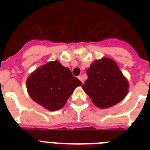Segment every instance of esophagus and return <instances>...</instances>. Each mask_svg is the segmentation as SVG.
Returning a JSON list of instances; mask_svg holds the SVG:
<instances>
[{
	"label": "esophagus",
	"mask_w": 150,
	"mask_h": 150,
	"mask_svg": "<svg viewBox=\"0 0 150 150\" xmlns=\"http://www.w3.org/2000/svg\"><path fill=\"white\" fill-rule=\"evenodd\" d=\"M78 79H79L80 81H81V82H82V84H83V83H84V80H83V79H82V76H78Z\"/></svg>",
	"instance_id": "34e87169"
}]
</instances>
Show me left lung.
Wrapping results in <instances>:
<instances>
[{"label": "left lung", "mask_w": 150, "mask_h": 150, "mask_svg": "<svg viewBox=\"0 0 150 150\" xmlns=\"http://www.w3.org/2000/svg\"><path fill=\"white\" fill-rule=\"evenodd\" d=\"M86 74L88 79L82 85V89L100 109L116 105L128 93V80L112 59L96 60L87 69Z\"/></svg>", "instance_id": "left-lung-1"}]
</instances>
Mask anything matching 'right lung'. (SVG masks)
<instances>
[{"mask_svg": "<svg viewBox=\"0 0 150 150\" xmlns=\"http://www.w3.org/2000/svg\"><path fill=\"white\" fill-rule=\"evenodd\" d=\"M81 85L70 69L58 61L40 66L26 81L27 91L33 100L51 111L62 108L75 88Z\"/></svg>", "mask_w": 150, "mask_h": 150, "instance_id": "obj_1", "label": "right lung"}]
</instances>
